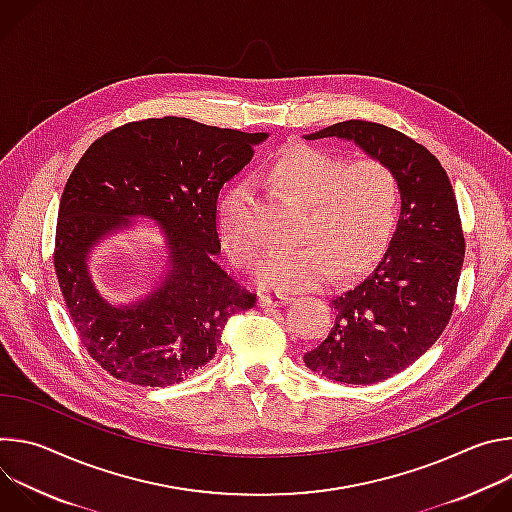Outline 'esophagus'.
Segmentation results:
<instances>
[{
  "instance_id": "obj_1",
  "label": "esophagus",
  "mask_w": 512,
  "mask_h": 512,
  "mask_svg": "<svg viewBox=\"0 0 512 512\" xmlns=\"http://www.w3.org/2000/svg\"><path fill=\"white\" fill-rule=\"evenodd\" d=\"M287 296H281V294H261L259 296V306L261 308H273V306H283L287 304Z\"/></svg>"
}]
</instances>
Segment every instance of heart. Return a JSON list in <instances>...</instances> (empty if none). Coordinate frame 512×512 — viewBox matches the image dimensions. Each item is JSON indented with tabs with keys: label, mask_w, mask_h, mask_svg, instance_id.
Here are the masks:
<instances>
[{
	"label": "heart",
	"mask_w": 512,
	"mask_h": 512,
	"mask_svg": "<svg viewBox=\"0 0 512 512\" xmlns=\"http://www.w3.org/2000/svg\"><path fill=\"white\" fill-rule=\"evenodd\" d=\"M267 180L304 204L296 249L269 255L257 281L265 289L302 291L328 281L338 267H367L387 247L399 214V182L381 160L344 158L308 143H289L267 168ZM255 196L249 184L233 186L218 206V237L243 269L263 259L253 223Z\"/></svg>",
	"instance_id": "b5f03b06"
}]
</instances>
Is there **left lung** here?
Instances as JSON below:
<instances>
[{
    "mask_svg": "<svg viewBox=\"0 0 512 512\" xmlns=\"http://www.w3.org/2000/svg\"><path fill=\"white\" fill-rule=\"evenodd\" d=\"M324 137L352 141L387 164L399 182L401 214L387 251L330 300L332 328L304 354L306 367L330 381L373 385L407 369L442 336L466 243L450 178L421 143L360 119L304 135Z\"/></svg>",
    "mask_w": 512,
    "mask_h": 512,
    "instance_id": "1",
    "label": "left lung"
}]
</instances>
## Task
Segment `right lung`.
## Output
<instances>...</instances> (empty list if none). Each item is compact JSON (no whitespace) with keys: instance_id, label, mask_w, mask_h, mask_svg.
I'll list each match as a JSON object with an SVG mask.
<instances>
[{"instance_id":"add662e5","label":"right lung","mask_w":512,"mask_h":512,"mask_svg":"<svg viewBox=\"0 0 512 512\" xmlns=\"http://www.w3.org/2000/svg\"><path fill=\"white\" fill-rule=\"evenodd\" d=\"M267 133L162 117L99 137L72 170L58 206L54 267L81 342L115 379L168 387L216 354L233 314L255 296L216 263V200ZM150 220L159 273L133 303H115L90 271L94 249Z\"/></svg>"}]
</instances>
